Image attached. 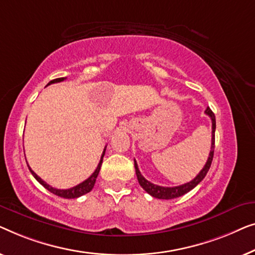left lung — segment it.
Returning a JSON list of instances; mask_svg holds the SVG:
<instances>
[{
  "instance_id": "8db88e82",
  "label": "left lung",
  "mask_w": 255,
  "mask_h": 255,
  "mask_svg": "<svg viewBox=\"0 0 255 255\" xmlns=\"http://www.w3.org/2000/svg\"><path fill=\"white\" fill-rule=\"evenodd\" d=\"M206 114L210 117L211 119V124H213V130H211V148H210V152H209V157H208V160L206 165H204L202 170L200 171V173L196 175V177L193 179L192 181L187 182V184L180 185V186H175V187H163V186H158L152 184L146 180V179L143 177L141 174V172L138 170L137 163L134 159V165H135V171H136V175H137V180L138 184L141 185V187L144 189V191L150 194L153 198L156 199H162V200H171V199H175L179 198V196H182L186 193H188L189 191H192L193 188L196 187L201 181L203 180V178L206 177V174L209 171L211 162H213V157H214V149H215V129H216V119H215V114L213 113L209 107H207L206 110Z\"/></svg>"
}]
</instances>
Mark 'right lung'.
Here are the masks:
<instances>
[{"mask_svg":"<svg viewBox=\"0 0 255 255\" xmlns=\"http://www.w3.org/2000/svg\"><path fill=\"white\" fill-rule=\"evenodd\" d=\"M64 80H66V77L55 78V80H53V81L49 82L47 85L53 84V83H59V82H62ZM105 150H106V146H105V149H104L102 157H100L98 166H97L95 172H93V173L90 175V177H89L87 180H84L83 182H81V184H78L76 186H74V187L68 188V189H57V188L52 187V186H49L48 184H46V182L42 180L40 177H38V175L35 174L34 172L31 170V167L28 166V165H27V166H28V170H30L32 175H33V177L37 179V180L40 182V184L44 186L46 189H48L49 192L53 193V194H55V195L60 196V198H63V199H76V198H80V196H82V195L87 194V193L90 192L91 189L93 188V186H95L96 179H97V177H98V173H99V171H100V166H102V163H103V157H104V155H105Z\"/></svg>","mask_w":255,"mask_h":255,"instance_id":"1","label":"right lung"}]
</instances>
